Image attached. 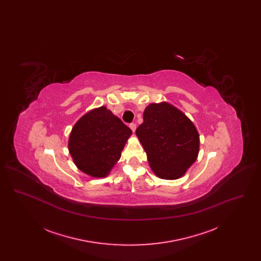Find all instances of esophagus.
Segmentation results:
<instances>
[{
    "instance_id": "obj_1",
    "label": "esophagus",
    "mask_w": 261,
    "mask_h": 261,
    "mask_svg": "<svg viewBox=\"0 0 261 261\" xmlns=\"http://www.w3.org/2000/svg\"><path fill=\"white\" fill-rule=\"evenodd\" d=\"M130 129L133 131V133H135V131H136V124H134V123H132V124H130Z\"/></svg>"
}]
</instances>
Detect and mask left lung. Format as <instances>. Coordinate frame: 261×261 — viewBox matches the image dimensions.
Instances as JSON below:
<instances>
[{"label": "left lung", "instance_id": "obj_1", "mask_svg": "<svg viewBox=\"0 0 261 261\" xmlns=\"http://www.w3.org/2000/svg\"><path fill=\"white\" fill-rule=\"evenodd\" d=\"M143 119L136 136L151 171L165 180L184 176L199 155V134L193 121L167 101L149 103Z\"/></svg>", "mask_w": 261, "mask_h": 261}]
</instances>
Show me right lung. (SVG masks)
<instances>
[{
  "label": "right lung",
  "mask_w": 261,
  "mask_h": 261,
  "mask_svg": "<svg viewBox=\"0 0 261 261\" xmlns=\"http://www.w3.org/2000/svg\"><path fill=\"white\" fill-rule=\"evenodd\" d=\"M131 135V129L102 106L89 111L77 120L67 147L79 170L93 178H103L120 160Z\"/></svg>",
  "instance_id": "1"
}]
</instances>
